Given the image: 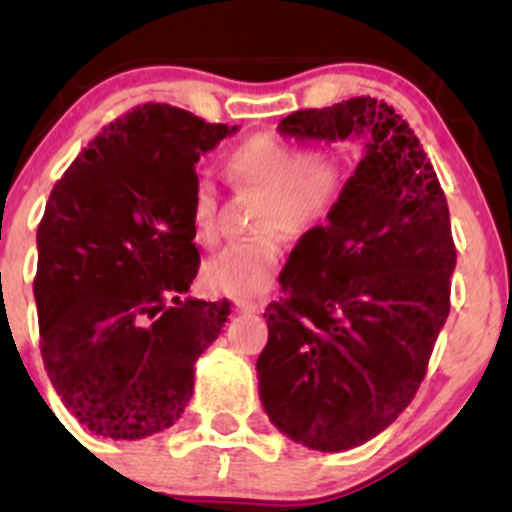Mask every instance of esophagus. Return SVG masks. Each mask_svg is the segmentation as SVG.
Instances as JSON below:
<instances>
[{
    "instance_id": "1",
    "label": "esophagus",
    "mask_w": 512,
    "mask_h": 512,
    "mask_svg": "<svg viewBox=\"0 0 512 512\" xmlns=\"http://www.w3.org/2000/svg\"><path fill=\"white\" fill-rule=\"evenodd\" d=\"M238 310H243V313H260L264 308L262 301H236Z\"/></svg>"
}]
</instances>
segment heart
I'll return each mask as SVG.
<instances>
[{
    "instance_id": "obj_1",
    "label": "heart",
    "mask_w": 512,
    "mask_h": 512,
    "mask_svg": "<svg viewBox=\"0 0 512 512\" xmlns=\"http://www.w3.org/2000/svg\"><path fill=\"white\" fill-rule=\"evenodd\" d=\"M228 178L238 190L264 195L257 228L267 236L226 245L204 267V284L219 296L248 301L269 291L284 255L279 233H305L325 226L339 207L346 187V161L337 151H310L308 146L274 137H250L226 156ZM219 192L199 178L192 187V231L199 243L216 240Z\"/></svg>"
}]
</instances>
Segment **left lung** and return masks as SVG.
<instances>
[{"label":"left lung","instance_id":"obj_1","mask_svg":"<svg viewBox=\"0 0 512 512\" xmlns=\"http://www.w3.org/2000/svg\"><path fill=\"white\" fill-rule=\"evenodd\" d=\"M276 132L363 139L339 207L279 274L284 298L267 305L257 358L269 421L310 450H349L409 407L448 320L457 260L448 199L424 146L383 101L298 110Z\"/></svg>","mask_w":512,"mask_h":512}]
</instances>
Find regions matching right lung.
<instances>
[{"mask_svg": "<svg viewBox=\"0 0 512 512\" xmlns=\"http://www.w3.org/2000/svg\"><path fill=\"white\" fill-rule=\"evenodd\" d=\"M238 127L146 103L117 117L52 187L33 281L40 354L96 436L139 440L180 419L195 363L231 303L187 298L199 269L195 163Z\"/></svg>", "mask_w": 512, "mask_h": 512, "instance_id": "obj_1", "label": "right lung"}]
</instances>
